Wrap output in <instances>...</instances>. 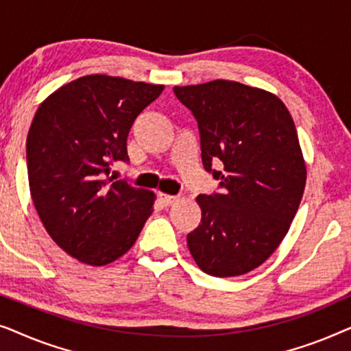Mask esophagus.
Instances as JSON below:
<instances>
[{"instance_id":"esophagus-1","label":"esophagus","mask_w":351,"mask_h":351,"mask_svg":"<svg viewBox=\"0 0 351 351\" xmlns=\"http://www.w3.org/2000/svg\"><path fill=\"white\" fill-rule=\"evenodd\" d=\"M158 196H160V201L166 206V208H169V206L176 204L177 201H179V198H177V196H172V195H167V193H160Z\"/></svg>"}]
</instances>
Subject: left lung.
Wrapping results in <instances>:
<instances>
[{"instance_id": "obj_1", "label": "left lung", "mask_w": 351, "mask_h": 351, "mask_svg": "<svg viewBox=\"0 0 351 351\" xmlns=\"http://www.w3.org/2000/svg\"><path fill=\"white\" fill-rule=\"evenodd\" d=\"M199 128L201 160L222 193L199 195L201 223L186 234L208 275L239 276L261 267L289 232L304 196L306 166L289 110L268 90L214 80L176 86ZM213 160L224 169L214 171Z\"/></svg>"}]
</instances>
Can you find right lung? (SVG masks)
<instances>
[{
    "instance_id": "add662e5",
    "label": "right lung",
    "mask_w": 351,
    "mask_h": 351,
    "mask_svg": "<svg viewBox=\"0 0 351 351\" xmlns=\"http://www.w3.org/2000/svg\"><path fill=\"white\" fill-rule=\"evenodd\" d=\"M162 89L88 75L54 90L36 110L27 136L33 204L57 246L86 265L124 256L153 213L155 193L113 180L110 166L129 161V131Z\"/></svg>"
}]
</instances>
